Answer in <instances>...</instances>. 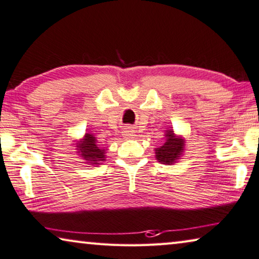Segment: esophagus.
Segmentation results:
<instances>
[{
  "label": "esophagus",
  "mask_w": 259,
  "mask_h": 259,
  "mask_svg": "<svg viewBox=\"0 0 259 259\" xmlns=\"http://www.w3.org/2000/svg\"><path fill=\"white\" fill-rule=\"evenodd\" d=\"M134 133H135V130L131 128V126H126V128L123 130V135H124V137L134 136Z\"/></svg>",
  "instance_id": "1"
}]
</instances>
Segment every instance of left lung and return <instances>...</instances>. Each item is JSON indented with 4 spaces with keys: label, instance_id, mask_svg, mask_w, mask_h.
I'll use <instances>...</instances> for the list:
<instances>
[{
    "label": "left lung",
    "instance_id": "8db88e82",
    "mask_svg": "<svg viewBox=\"0 0 259 259\" xmlns=\"http://www.w3.org/2000/svg\"><path fill=\"white\" fill-rule=\"evenodd\" d=\"M166 137L165 144L155 149V158L159 162L171 165L183 152L184 143L183 139L174 136L173 131H167Z\"/></svg>",
    "mask_w": 259,
    "mask_h": 259
}]
</instances>
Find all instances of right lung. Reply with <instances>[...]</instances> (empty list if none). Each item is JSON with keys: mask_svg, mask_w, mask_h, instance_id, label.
Listing matches in <instances>:
<instances>
[{"mask_svg": "<svg viewBox=\"0 0 259 259\" xmlns=\"http://www.w3.org/2000/svg\"><path fill=\"white\" fill-rule=\"evenodd\" d=\"M78 150L81 157L92 165H98L100 161L105 160V150L98 145V142L93 135L86 134L84 139L78 143Z\"/></svg>", "mask_w": 259, "mask_h": 259, "instance_id": "add662e5", "label": "right lung"}]
</instances>
